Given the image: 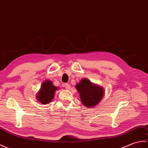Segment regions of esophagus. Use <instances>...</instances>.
<instances>
[{
	"instance_id": "34e87169",
	"label": "esophagus",
	"mask_w": 148,
	"mask_h": 148,
	"mask_svg": "<svg viewBox=\"0 0 148 148\" xmlns=\"http://www.w3.org/2000/svg\"><path fill=\"white\" fill-rule=\"evenodd\" d=\"M64 86H65V88H66L67 90H70L71 89V85L69 84H68V83H66V84H65V85H64Z\"/></svg>"
}]
</instances>
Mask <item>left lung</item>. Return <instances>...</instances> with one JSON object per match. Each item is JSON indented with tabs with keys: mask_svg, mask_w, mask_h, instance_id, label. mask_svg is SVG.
<instances>
[{
	"mask_svg": "<svg viewBox=\"0 0 148 148\" xmlns=\"http://www.w3.org/2000/svg\"><path fill=\"white\" fill-rule=\"evenodd\" d=\"M77 89L82 103L88 108H94L104 96V89L100 86L92 83L86 78L82 79L75 86Z\"/></svg>",
	"mask_w": 148,
	"mask_h": 148,
	"instance_id": "1",
	"label": "left lung"
}]
</instances>
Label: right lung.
<instances>
[{"label": "right lung", "mask_w": 148, "mask_h": 148, "mask_svg": "<svg viewBox=\"0 0 148 148\" xmlns=\"http://www.w3.org/2000/svg\"><path fill=\"white\" fill-rule=\"evenodd\" d=\"M59 88L55 86L50 80H46L42 82L40 90L36 94V98L42 104H49L54 98L56 91Z\"/></svg>", "instance_id": "1"}]
</instances>
